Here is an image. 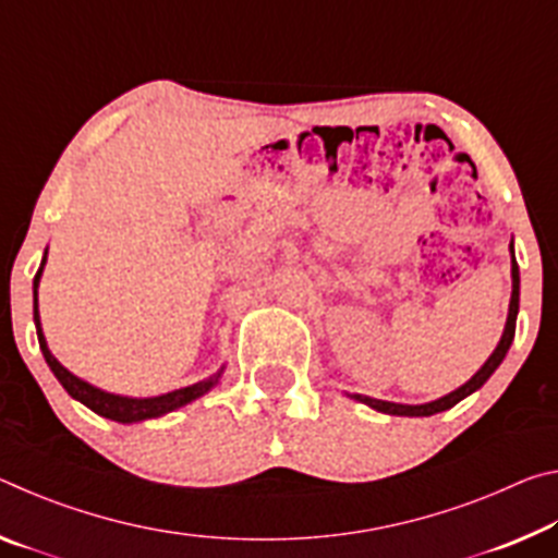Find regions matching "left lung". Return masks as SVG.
Wrapping results in <instances>:
<instances>
[{"label":"left lung","instance_id":"left-lung-1","mask_svg":"<svg viewBox=\"0 0 558 558\" xmlns=\"http://www.w3.org/2000/svg\"><path fill=\"white\" fill-rule=\"evenodd\" d=\"M509 253H512V298H509V313H507V323H505V332L499 337V342L495 347V352L489 354L487 362L480 366V369L470 376V379L458 386L456 391H450L446 396H440L436 401L428 403H393V401H381V399H372V396H362V393H349V399H354L359 403H366L374 411L389 413V415H409V418H421V415H433L440 411H448L452 405L460 403L462 399H468L470 393H475L480 386H483L489 376L497 372V366L502 364V359L507 356L509 347H512L514 339V327H517V313H519V266L514 260V245L509 243Z\"/></svg>","mask_w":558,"mask_h":558}]
</instances>
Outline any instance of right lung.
<instances>
[{
    "mask_svg": "<svg viewBox=\"0 0 558 558\" xmlns=\"http://www.w3.org/2000/svg\"><path fill=\"white\" fill-rule=\"evenodd\" d=\"M46 253H49V251H46ZM46 253H44L39 272L34 276V325H36V337H39V347H41V354L46 359V364H49V369L53 372V376L59 379L63 389L69 391L71 399L81 401L83 405H88L93 413L102 415V418H110V421H118V423H140V421L159 418V415H167V413H172L177 409H182V405L196 401L204 393H209L214 386L219 384L221 374H223V366L214 376H209V379L196 381L192 386H184V389H174V391L162 393V396H147V399H137V396H122V393L98 389V386L88 384L86 379H81V376L71 374L59 362V359L51 354L49 344H46L44 329H41L39 282H41V272H44V266H46Z\"/></svg>",
    "mask_w": 558,
    "mask_h": 558,
    "instance_id": "obj_1",
    "label": "right lung"
}]
</instances>
